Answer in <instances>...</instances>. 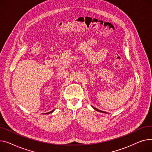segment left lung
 <instances>
[{"label":"left lung","mask_w":152,"mask_h":152,"mask_svg":"<svg viewBox=\"0 0 152 152\" xmlns=\"http://www.w3.org/2000/svg\"><path fill=\"white\" fill-rule=\"evenodd\" d=\"M96 110H97V111H98V112H102V113H106L105 112H104V111H102V110H98V109H97L96 108H94V107H93Z\"/></svg>","instance_id":"8db88e82"}]
</instances>
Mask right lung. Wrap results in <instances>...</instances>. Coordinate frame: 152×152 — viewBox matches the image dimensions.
Wrapping results in <instances>:
<instances>
[{
  "label": "right lung",
  "instance_id": "add662e5",
  "mask_svg": "<svg viewBox=\"0 0 152 152\" xmlns=\"http://www.w3.org/2000/svg\"><path fill=\"white\" fill-rule=\"evenodd\" d=\"M53 110H51V112H48V113H46V114H48V113H51V112H53Z\"/></svg>",
  "mask_w": 152,
  "mask_h": 152
}]
</instances>
